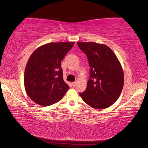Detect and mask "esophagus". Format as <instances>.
Segmentation results:
<instances>
[{"mask_svg":"<svg viewBox=\"0 0 148 148\" xmlns=\"http://www.w3.org/2000/svg\"><path fill=\"white\" fill-rule=\"evenodd\" d=\"M71 84H72L73 86H76V84H77V82H73L72 83H71Z\"/></svg>","mask_w":148,"mask_h":148,"instance_id":"1","label":"esophagus"}]
</instances>
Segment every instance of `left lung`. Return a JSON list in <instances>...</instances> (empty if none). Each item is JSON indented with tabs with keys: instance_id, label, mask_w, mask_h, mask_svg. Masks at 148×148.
<instances>
[{
	"instance_id": "left-lung-1",
	"label": "left lung",
	"mask_w": 148,
	"mask_h": 148,
	"mask_svg": "<svg viewBox=\"0 0 148 148\" xmlns=\"http://www.w3.org/2000/svg\"><path fill=\"white\" fill-rule=\"evenodd\" d=\"M77 44L86 55L91 68L86 90L79 95L93 108H107L122 92L124 83L122 65L112 50L105 44L95 42H77Z\"/></svg>"
}]
</instances>
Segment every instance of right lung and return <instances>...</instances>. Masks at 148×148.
Instances as JSON below:
<instances>
[{"mask_svg":"<svg viewBox=\"0 0 148 148\" xmlns=\"http://www.w3.org/2000/svg\"><path fill=\"white\" fill-rule=\"evenodd\" d=\"M75 42H50L32 53L26 64L24 84L28 96L36 104L47 106L62 99L69 89L63 79L61 62Z\"/></svg>","mask_w":148,"mask_h":148,"instance_id":"right-lung-1","label":"right lung"}]
</instances>
